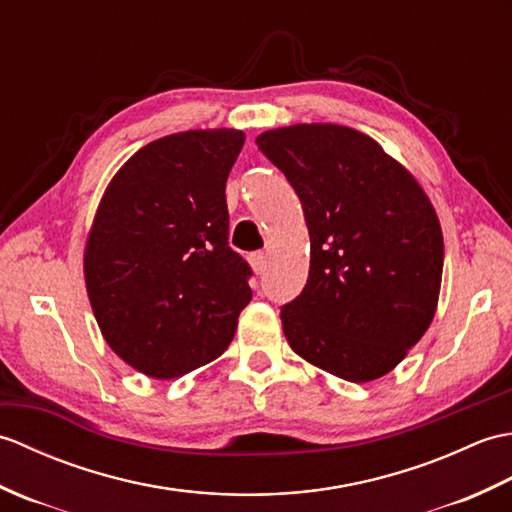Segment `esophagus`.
I'll use <instances>...</instances> for the list:
<instances>
[{
  "mask_svg": "<svg viewBox=\"0 0 512 512\" xmlns=\"http://www.w3.org/2000/svg\"><path fill=\"white\" fill-rule=\"evenodd\" d=\"M250 266H253V270L257 275H264L266 273V255L264 253H253L248 257Z\"/></svg>",
  "mask_w": 512,
  "mask_h": 512,
  "instance_id": "1",
  "label": "esophagus"
}]
</instances>
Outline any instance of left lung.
<instances>
[{"mask_svg": "<svg viewBox=\"0 0 512 512\" xmlns=\"http://www.w3.org/2000/svg\"><path fill=\"white\" fill-rule=\"evenodd\" d=\"M257 147L297 191L310 275L281 308L301 358L350 383L391 372L433 321L444 242L411 173L374 138L343 125H290Z\"/></svg>", "mask_w": 512, "mask_h": 512, "instance_id": "obj_1", "label": "left lung"}]
</instances>
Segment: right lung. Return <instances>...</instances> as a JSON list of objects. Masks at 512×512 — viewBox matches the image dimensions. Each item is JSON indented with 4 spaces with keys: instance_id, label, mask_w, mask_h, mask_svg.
I'll return each mask as SVG.
<instances>
[{
    "instance_id": "1",
    "label": "right lung",
    "mask_w": 512,
    "mask_h": 512,
    "mask_svg": "<svg viewBox=\"0 0 512 512\" xmlns=\"http://www.w3.org/2000/svg\"><path fill=\"white\" fill-rule=\"evenodd\" d=\"M237 129H191L138 149L96 209L83 270L107 345L138 372L178 378L215 361L253 290L228 246Z\"/></svg>"
}]
</instances>
